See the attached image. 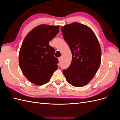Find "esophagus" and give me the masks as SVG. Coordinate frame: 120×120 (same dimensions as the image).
<instances>
[{
    "instance_id": "34e87169",
    "label": "esophagus",
    "mask_w": 120,
    "mask_h": 120,
    "mask_svg": "<svg viewBox=\"0 0 120 120\" xmlns=\"http://www.w3.org/2000/svg\"><path fill=\"white\" fill-rule=\"evenodd\" d=\"M61 57H59V61H60H60H61Z\"/></svg>"
}]
</instances>
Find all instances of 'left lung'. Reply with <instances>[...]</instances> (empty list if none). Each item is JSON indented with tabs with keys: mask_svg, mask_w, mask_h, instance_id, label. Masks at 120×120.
Here are the masks:
<instances>
[{
	"mask_svg": "<svg viewBox=\"0 0 120 120\" xmlns=\"http://www.w3.org/2000/svg\"><path fill=\"white\" fill-rule=\"evenodd\" d=\"M63 35L72 53L69 67L63 71L67 81L75 87L85 86L94 78L101 62V49L93 30L78 22L61 27Z\"/></svg>",
	"mask_w": 120,
	"mask_h": 120,
	"instance_id": "1",
	"label": "left lung"
}]
</instances>
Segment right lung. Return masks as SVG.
Returning a JSON list of instances; mask_svg holds the SVG:
<instances>
[{"instance_id":"1","label":"right lung","mask_w":120,"mask_h":120,"mask_svg":"<svg viewBox=\"0 0 120 120\" xmlns=\"http://www.w3.org/2000/svg\"><path fill=\"white\" fill-rule=\"evenodd\" d=\"M59 28V26L38 25L29 32L22 42L19 66L25 77L36 85L48 82L57 70L59 60L49 42L58 34Z\"/></svg>"}]
</instances>
